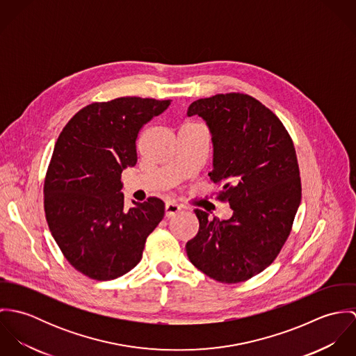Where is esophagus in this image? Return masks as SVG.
<instances>
[{
	"instance_id": "esophagus-1",
	"label": "esophagus",
	"mask_w": 356,
	"mask_h": 356,
	"mask_svg": "<svg viewBox=\"0 0 356 356\" xmlns=\"http://www.w3.org/2000/svg\"><path fill=\"white\" fill-rule=\"evenodd\" d=\"M164 209H165V216H167V218H172V216H175V215L181 211V207L177 203L168 202V203H165Z\"/></svg>"
}]
</instances>
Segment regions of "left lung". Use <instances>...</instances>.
Returning <instances> with one entry per match:
<instances>
[{"label":"left lung","mask_w":356,"mask_h":356,"mask_svg":"<svg viewBox=\"0 0 356 356\" xmlns=\"http://www.w3.org/2000/svg\"><path fill=\"white\" fill-rule=\"evenodd\" d=\"M202 116L212 136L211 181L218 200L230 204L227 220L195 209L200 227L188 241L189 260L208 277L237 284L252 278L278 256L302 200L293 141L282 122L244 93L192 102L188 116Z\"/></svg>","instance_id":"8db88e82"}]
</instances>
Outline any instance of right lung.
<instances>
[{"mask_svg": "<svg viewBox=\"0 0 356 356\" xmlns=\"http://www.w3.org/2000/svg\"><path fill=\"white\" fill-rule=\"evenodd\" d=\"M171 100L119 97L76 112L60 133L44 184L51 236L83 275L115 280L136 267L164 216L157 197L124 208L122 171L137 164L140 130Z\"/></svg>", "mask_w": 356, "mask_h": 356, "instance_id": "1", "label": "right lung"}]
</instances>
